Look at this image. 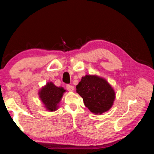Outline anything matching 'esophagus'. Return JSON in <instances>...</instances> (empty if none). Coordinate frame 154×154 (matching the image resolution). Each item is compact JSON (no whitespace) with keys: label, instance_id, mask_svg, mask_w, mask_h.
Listing matches in <instances>:
<instances>
[{"label":"esophagus","instance_id":"34e87169","mask_svg":"<svg viewBox=\"0 0 154 154\" xmlns=\"http://www.w3.org/2000/svg\"><path fill=\"white\" fill-rule=\"evenodd\" d=\"M66 88H67V90L70 91H73L74 90V87L72 86V85H67Z\"/></svg>","mask_w":154,"mask_h":154}]
</instances>
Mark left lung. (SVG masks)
<instances>
[{
  "label": "left lung",
  "mask_w": 154,
  "mask_h": 154,
  "mask_svg": "<svg viewBox=\"0 0 154 154\" xmlns=\"http://www.w3.org/2000/svg\"><path fill=\"white\" fill-rule=\"evenodd\" d=\"M85 105L91 112L101 114L112 107L115 93L106 79L97 75H85L76 86Z\"/></svg>",
  "instance_id": "left-lung-1"
}]
</instances>
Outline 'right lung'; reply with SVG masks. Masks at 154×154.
Returning a JSON list of instances; mask_svg holds the SVG:
<instances>
[{
    "label": "right lung",
    "instance_id": "1",
    "mask_svg": "<svg viewBox=\"0 0 154 154\" xmlns=\"http://www.w3.org/2000/svg\"><path fill=\"white\" fill-rule=\"evenodd\" d=\"M65 90L63 87H58L52 82H49L42 88L39 92L42 102L48 110L55 111L57 109L58 104L60 102Z\"/></svg>",
    "mask_w": 154,
    "mask_h": 154
}]
</instances>
